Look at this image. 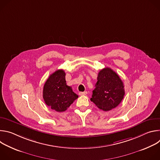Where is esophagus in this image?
<instances>
[{"label": "esophagus", "mask_w": 160, "mask_h": 160, "mask_svg": "<svg viewBox=\"0 0 160 160\" xmlns=\"http://www.w3.org/2000/svg\"><path fill=\"white\" fill-rule=\"evenodd\" d=\"M87 94V92H86V91H85V92H79V95H80V96L86 95Z\"/></svg>", "instance_id": "esophagus-1"}]
</instances>
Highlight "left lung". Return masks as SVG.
Returning <instances> with one entry per match:
<instances>
[{"instance_id":"left-lung-1","label":"left lung","mask_w":160,"mask_h":160,"mask_svg":"<svg viewBox=\"0 0 160 160\" xmlns=\"http://www.w3.org/2000/svg\"><path fill=\"white\" fill-rule=\"evenodd\" d=\"M125 95L124 85L118 75L109 68L101 70L90 101L104 111L115 108Z\"/></svg>"}]
</instances>
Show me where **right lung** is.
Here are the masks:
<instances>
[{"label":"right lung","instance_id":"1","mask_svg":"<svg viewBox=\"0 0 160 160\" xmlns=\"http://www.w3.org/2000/svg\"><path fill=\"white\" fill-rule=\"evenodd\" d=\"M65 76L64 70H56L49 76L43 88L45 104L58 112L66 111L78 98L72 87L66 85Z\"/></svg>","mask_w":160,"mask_h":160}]
</instances>
